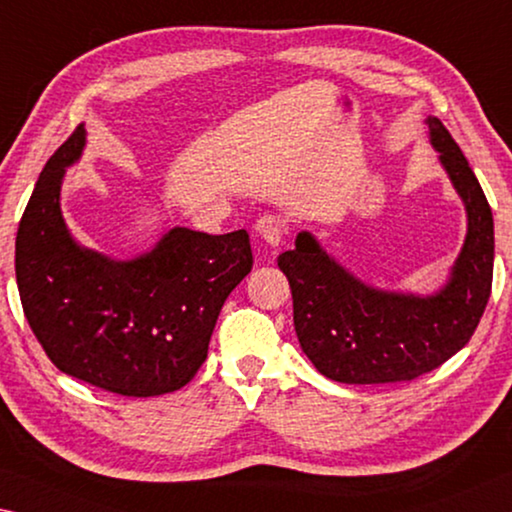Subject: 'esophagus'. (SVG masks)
Here are the masks:
<instances>
[{
	"label": "esophagus",
	"mask_w": 512,
	"mask_h": 512,
	"mask_svg": "<svg viewBox=\"0 0 512 512\" xmlns=\"http://www.w3.org/2000/svg\"><path fill=\"white\" fill-rule=\"evenodd\" d=\"M255 230H257L259 237L269 243V246L278 248L282 239H285V234H287V221H285V218H280V216L266 214V216L259 218Z\"/></svg>",
	"instance_id": "esophagus-1"
}]
</instances>
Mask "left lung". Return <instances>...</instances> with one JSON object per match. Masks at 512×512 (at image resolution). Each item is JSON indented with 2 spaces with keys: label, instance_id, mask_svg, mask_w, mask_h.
Listing matches in <instances>:
<instances>
[{
  "label": "left lung",
  "instance_id": "left-lung-1",
  "mask_svg": "<svg viewBox=\"0 0 512 512\" xmlns=\"http://www.w3.org/2000/svg\"><path fill=\"white\" fill-rule=\"evenodd\" d=\"M428 134L465 202L467 237L446 285L431 296L369 287L300 232L278 257L294 298L300 348L319 373L346 385L415 380L456 355L481 321L492 291L494 223L465 154L437 118Z\"/></svg>",
  "mask_w": 512,
  "mask_h": 512
}]
</instances>
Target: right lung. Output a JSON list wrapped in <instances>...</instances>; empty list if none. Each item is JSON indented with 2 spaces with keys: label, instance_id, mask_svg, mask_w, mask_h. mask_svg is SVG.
<instances>
[{
  "label": "right lung",
  "instance_id": "1",
  "mask_svg": "<svg viewBox=\"0 0 512 512\" xmlns=\"http://www.w3.org/2000/svg\"><path fill=\"white\" fill-rule=\"evenodd\" d=\"M86 145L79 125L40 173L15 239L22 310L56 369L120 396L175 392L196 376L230 291L253 269L246 230L173 227L116 262L79 246L61 184Z\"/></svg>",
  "mask_w": 512,
  "mask_h": 512
}]
</instances>
